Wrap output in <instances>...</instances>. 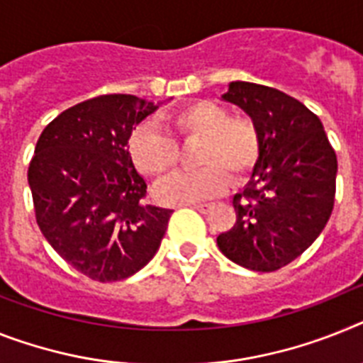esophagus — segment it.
Instances as JSON below:
<instances>
[{
	"instance_id": "34e87169",
	"label": "esophagus",
	"mask_w": 363,
	"mask_h": 363,
	"mask_svg": "<svg viewBox=\"0 0 363 363\" xmlns=\"http://www.w3.org/2000/svg\"><path fill=\"white\" fill-rule=\"evenodd\" d=\"M191 206H194L197 212H201V214H206V212L212 208V205H210V203H197V205H191Z\"/></svg>"
}]
</instances>
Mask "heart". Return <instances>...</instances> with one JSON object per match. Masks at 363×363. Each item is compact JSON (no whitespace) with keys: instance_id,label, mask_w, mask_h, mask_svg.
Here are the masks:
<instances>
[{"instance_id":"heart-1","label":"heart","mask_w":363,"mask_h":363,"mask_svg":"<svg viewBox=\"0 0 363 363\" xmlns=\"http://www.w3.org/2000/svg\"><path fill=\"white\" fill-rule=\"evenodd\" d=\"M166 135L138 129L129 140V157L142 175L164 181L181 162L177 144L199 142L194 164L199 169L166 182L158 197L166 203H196L219 196L228 181L245 184L257 172L264 155V138L247 116H230L214 101H191L164 118Z\"/></svg>"}]
</instances>
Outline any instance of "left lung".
<instances>
[{
  "mask_svg": "<svg viewBox=\"0 0 363 363\" xmlns=\"http://www.w3.org/2000/svg\"><path fill=\"white\" fill-rule=\"evenodd\" d=\"M223 99L260 127L262 162L234 197L236 223L218 236L234 264L277 271L301 257L327 225L336 197L337 158L318 116L277 88L234 81Z\"/></svg>",
  "mask_w": 363,
  "mask_h": 363,
  "instance_id": "1",
  "label": "left lung"
}]
</instances>
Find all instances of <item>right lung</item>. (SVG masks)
Wrapping results in <instances>:
<instances>
[{"instance_id": "right-lung-1", "label": "right lung", "mask_w": 363, "mask_h": 363, "mask_svg": "<svg viewBox=\"0 0 363 363\" xmlns=\"http://www.w3.org/2000/svg\"><path fill=\"white\" fill-rule=\"evenodd\" d=\"M157 106L129 94L60 112L36 142L27 181L36 223L73 269L97 282L135 275L160 247L173 210L145 203L133 166V127Z\"/></svg>"}]
</instances>
